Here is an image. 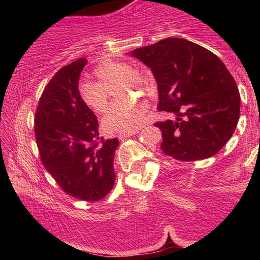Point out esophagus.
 Segmentation results:
<instances>
[{
    "label": "esophagus",
    "instance_id": "34e87169",
    "mask_svg": "<svg viewBox=\"0 0 260 260\" xmlns=\"http://www.w3.org/2000/svg\"><path fill=\"white\" fill-rule=\"evenodd\" d=\"M136 133H138V132H136V131H134V132H127V133H120L119 135H118V138H119L120 140H122V139L129 138V136H132V135H135Z\"/></svg>",
    "mask_w": 260,
    "mask_h": 260
}]
</instances>
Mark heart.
Listing matches in <instances>:
<instances>
[{
    "mask_svg": "<svg viewBox=\"0 0 260 260\" xmlns=\"http://www.w3.org/2000/svg\"><path fill=\"white\" fill-rule=\"evenodd\" d=\"M98 82L83 81L79 86V96L83 103L94 112L103 114L110 104L109 90L120 83L121 95L126 96L133 88L147 89L149 79L141 71L132 68L126 61L107 60L94 70ZM146 104L139 101L117 103L109 110L103 120L108 133H127L142 126L146 118Z\"/></svg>",
    "mask_w": 260,
    "mask_h": 260,
    "instance_id": "1",
    "label": "heart"
}]
</instances>
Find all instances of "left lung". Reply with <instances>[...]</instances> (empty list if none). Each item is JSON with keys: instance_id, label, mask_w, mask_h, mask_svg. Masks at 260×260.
<instances>
[{"instance_id": "obj_1", "label": "left lung", "mask_w": 260, "mask_h": 260, "mask_svg": "<svg viewBox=\"0 0 260 260\" xmlns=\"http://www.w3.org/2000/svg\"><path fill=\"white\" fill-rule=\"evenodd\" d=\"M131 56L151 69L158 86V110L175 121H158L160 149L181 161L212 157L228 142L240 118V93L225 64L191 41L167 38L138 48Z\"/></svg>"}]
</instances>
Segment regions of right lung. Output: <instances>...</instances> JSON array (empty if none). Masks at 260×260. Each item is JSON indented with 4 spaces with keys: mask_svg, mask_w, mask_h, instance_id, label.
<instances>
[{
    "mask_svg": "<svg viewBox=\"0 0 260 260\" xmlns=\"http://www.w3.org/2000/svg\"><path fill=\"white\" fill-rule=\"evenodd\" d=\"M86 64L79 58L52 77L39 100L34 132L42 164L59 187L74 199L96 202L114 184L119 141L101 138L98 118L79 96Z\"/></svg>",
    "mask_w": 260,
    "mask_h": 260,
    "instance_id": "1",
    "label": "right lung"
}]
</instances>
